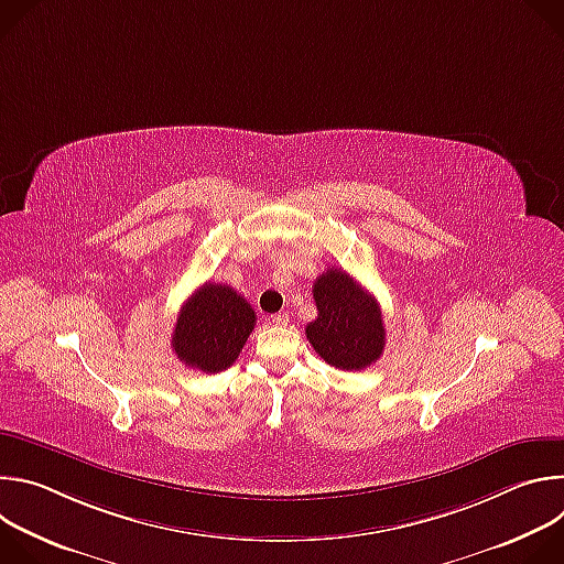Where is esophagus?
Returning a JSON list of instances; mask_svg holds the SVG:
<instances>
[{"instance_id":"34e87169","label":"esophagus","mask_w":564,"mask_h":564,"mask_svg":"<svg viewBox=\"0 0 564 564\" xmlns=\"http://www.w3.org/2000/svg\"><path fill=\"white\" fill-rule=\"evenodd\" d=\"M270 324H274V326H288V324H290V314H288V312L272 314V316H270Z\"/></svg>"}]
</instances>
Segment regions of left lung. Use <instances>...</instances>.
Returning a JSON list of instances; mask_svg holds the SVG:
<instances>
[{
	"instance_id": "obj_1",
	"label": "left lung",
	"mask_w": 564,
	"mask_h": 564,
	"mask_svg": "<svg viewBox=\"0 0 564 564\" xmlns=\"http://www.w3.org/2000/svg\"><path fill=\"white\" fill-rule=\"evenodd\" d=\"M316 318L305 335L326 364L339 370H364L386 346V328L377 299L344 270H326L312 285Z\"/></svg>"
}]
</instances>
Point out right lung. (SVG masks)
<instances>
[{
	"instance_id": "right-lung-1",
	"label": "right lung",
	"mask_w": 564,
	"mask_h": 564,
	"mask_svg": "<svg viewBox=\"0 0 564 564\" xmlns=\"http://www.w3.org/2000/svg\"><path fill=\"white\" fill-rule=\"evenodd\" d=\"M257 326L252 305L223 283L200 285L176 318L172 346L176 357L196 370H227Z\"/></svg>"
}]
</instances>
